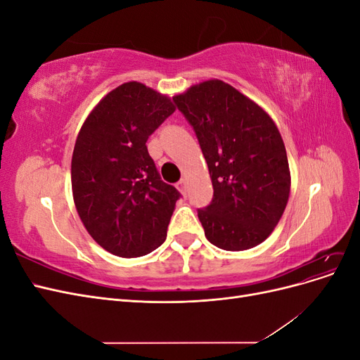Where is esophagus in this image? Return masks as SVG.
<instances>
[{
    "label": "esophagus",
    "mask_w": 360,
    "mask_h": 360,
    "mask_svg": "<svg viewBox=\"0 0 360 360\" xmlns=\"http://www.w3.org/2000/svg\"><path fill=\"white\" fill-rule=\"evenodd\" d=\"M177 189H179L181 193L186 192V180L181 179V180L177 183Z\"/></svg>",
    "instance_id": "34e87169"
}]
</instances>
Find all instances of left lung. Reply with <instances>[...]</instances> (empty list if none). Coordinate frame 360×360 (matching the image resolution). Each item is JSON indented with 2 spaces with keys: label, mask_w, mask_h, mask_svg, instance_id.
Wrapping results in <instances>:
<instances>
[{
  "label": "left lung",
  "mask_w": 360,
  "mask_h": 360,
  "mask_svg": "<svg viewBox=\"0 0 360 360\" xmlns=\"http://www.w3.org/2000/svg\"><path fill=\"white\" fill-rule=\"evenodd\" d=\"M172 101L197 135L210 172L213 198L198 209L207 240L225 250L264 242L290 195L287 151L274 120L217 79Z\"/></svg>",
  "instance_id": "1"
}]
</instances>
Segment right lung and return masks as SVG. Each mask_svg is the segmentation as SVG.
Listing matches in <instances>:
<instances>
[{"instance_id":"add662e5","label":"right lung","mask_w":360,"mask_h":360,"mask_svg":"<svg viewBox=\"0 0 360 360\" xmlns=\"http://www.w3.org/2000/svg\"><path fill=\"white\" fill-rule=\"evenodd\" d=\"M174 111L167 96L126 82L103 97L76 138V210L90 236L114 255L143 257L165 242L181 193L160 179L146 143Z\"/></svg>"}]
</instances>
